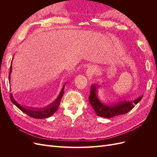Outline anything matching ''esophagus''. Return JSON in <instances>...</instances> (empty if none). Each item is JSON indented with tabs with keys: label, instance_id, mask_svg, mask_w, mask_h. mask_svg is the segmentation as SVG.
I'll return each mask as SVG.
<instances>
[{
	"label": "esophagus",
	"instance_id": "obj_1",
	"mask_svg": "<svg viewBox=\"0 0 157 157\" xmlns=\"http://www.w3.org/2000/svg\"><path fill=\"white\" fill-rule=\"evenodd\" d=\"M94 70H95V69L93 67H90L88 69L86 75V77L88 78V80H92L93 75L94 74Z\"/></svg>",
	"mask_w": 157,
	"mask_h": 157
}]
</instances>
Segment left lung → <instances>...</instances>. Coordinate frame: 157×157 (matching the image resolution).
I'll return each mask as SVG.
<instances>
[{"mask_svg":"<svg viewBox=\"0 0 157 157\" xmlns=\"http://www.w3.org/2000/svg\"><path fill=\"white\" fill-rule=\"evenodd\" d=\"M99 87V86L97 84H92L91 86L89 102L98 116L107 118H111L129 112L144 96H141L134 101L122 100L114 103H105L100 101L98 97L97 92Z\"/></svg>","mask_w":157,"mask_h":157,"instance_id":"left-lung-1","label":"left lung"}]
</instances>
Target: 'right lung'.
I'll return each instance as SVG.
<instances>
[{
  "mask_svg": "<svg viewBox=\"0 0 157 157\" xmlns=\"http://www.w3.org/2000/svg\"><path fill=\"white\" fill-rule=\"evenodd\" d=\"M12 63H11V65H10V73H9V82L10 81V74L12 72ZM65 85V84H64L63 86L62 89H61L58 97L56 98V100L52 102V103H50V105H48V106H46V107H44V108H33V107H25V106L24 107L21 106L20 104H19L15 100V99H14L12 94H10V99H11L12 102L18 109H20L21 111L25 113V114H27V115L30 116L31 117L35 118H48L50 116L53 115L54 113L55 112H56L57 110H58L61 98H62L63 95Z\"/></svg>",
  "mask_w": 157,
  "mask_h": 157,
  "instance_id": "right-lung-1",
  "label": "right lung"
}]
</instances>
